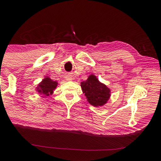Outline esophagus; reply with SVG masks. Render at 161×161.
I'll return each instance as SVG.
<instances>
[{
	"label": "esophagus",
	"instance_id": "obj_1",
	"mask_svg": "<svg viewBox=\"0 0 161 161\" xmlns=\"http://www.w3.org/2000/svg\"><path fill=\"white\" fill-rule=\"evenodd\" d=\"M66 79H67V80H72V78H71V77H69V76H67V77H66Z\"/></svg>",
	"mask_w": 161,
	"mask_h": 161
}]
</instances>
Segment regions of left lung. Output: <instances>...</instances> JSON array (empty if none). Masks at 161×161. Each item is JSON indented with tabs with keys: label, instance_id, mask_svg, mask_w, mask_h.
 <instances>
[{
	"label": "left lung",
	"instance_id": "8db88e82",
	"mask_svg": "<svg viewBox=\"0 0 161 161\" xmlns=\"http://www.w3.org/2000/svg\"><path fill=\"white\" fill-rule=\"evenodd\" d=\"M81 88L88 102L96 108L106 104L111 95L110 88L93 74L89 75L87 80L81 82Z\"/></svg>",
	"mask_w": 161,
	"mask_h": 161
}]
</instances>
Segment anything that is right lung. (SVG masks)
I'll return each instance as SVG.
<instances>
[{
  "mask_svg": "<svg viewBox=\"0 0 161 161\" xmlns=\"http://www.w3.org/2000/svg\"><path fill=\"white\" fill-rule=\"evenodd\" d=\"M57 85H58V82L57 81H53L49 77L45 76V79H42V82L38 83L36 89V92L42 95V97H46L47 96L52 95L53 91L56 89Z\"/></svg>",
  "mask_w": 161,
  "mask_h": 161,
  "instance_id": "obj_1",
  "label": "right lung"
}]
</instances>
